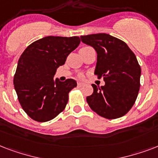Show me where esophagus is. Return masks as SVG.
I'll return each mask as SVG.
<instances>
[{"label":"esophagus","instance_id":"esophagus-1","mask_svg":"<svg viewBox=\"0 0 158 158\" xmlns=\"http://www.w3.org/2000/svg\"><path fill=\"white\" fill-rule=\"evenodd\" d=\"M83 85H84V84H83V83H81V82H79V83H78V86L79 87H82Z\"/></svg>","mask_w":158,"mask_h":158}]
</instances>
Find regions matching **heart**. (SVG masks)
Wrapping results in <instances>:
<instances>
[{
  "instance_id": "1",
  "label": "heart",
  "mask_w": 158,
  "mask_h": 158,
  "mask_svg": "<svg viewBox=\"0 0 158 158\" xmlns=\"http://www.w3.org/2000/svg\"><path fill=\"white\" fill-rule=\"evenodd\" d=\"M80 78H81V76H80Z\"/></svg>"
}]
</instances>
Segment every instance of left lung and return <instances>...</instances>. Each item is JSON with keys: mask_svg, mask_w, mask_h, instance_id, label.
<instances>
[{"mask_svg": "<svg viewBox=\"0 0 158 158\" xmlns=\"http://www.w3.org/2000/svg\"><path fill=\"white\" fill-rule=\"evenodd\" d=\"M84 43L97 52L94 74L105 85L92 84L94 93L87 97L92 110L106 119L125 115L135 104L140 87V68L135 53L125 42L106 33L81 36Z\"/></svg>", "mask_w": 158, "mask_h": 158, "instance_id": "1", "label": "left lung"}]
</instances>
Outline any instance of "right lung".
<instances>
[{"instance_id": "right-lung-1", "label": "right lung", "mask_w": 158, "mask_h": 158, "mask_svg": "<svg viewBox=\"0 0 158 158\" xmlns=\"http://www.w3.org/2000/svg\"><path fill=\"white\" fill-rule=\"evenodd\" d=\"M79 43L76 36H48L30 44L20 56L14 85L21 106L33 120L46 122L64 109L69 93L77 83L72 79L60 82L53 77Z\"/></svg>"}]
</instances>
